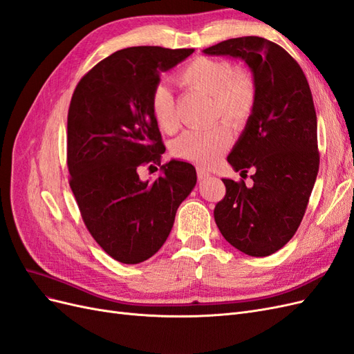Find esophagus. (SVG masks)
Listing matches in <instances>:
<instances>
[{
  "label": "esophagus",
  "mask_w": 354,
  "mask_h": 354,
  "mask_svg": "<svg viewBox=\"0 0 354 354\" xmlns=\"http://www.w3.org/2000/svg\"><path fill=\"white\" fill-rule=\"evenodd\" d=\"M196 173H198V178H199V180H205V178L211 177V174H209V171H207V169H203V168H198V169H196Z\"/></svg>",
  "instance_id": "esophagus-1"
}]
</instances>
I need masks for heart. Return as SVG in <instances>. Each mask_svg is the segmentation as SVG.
<instances>
[{
    "label": "heart",
    "instance_id": "1",
    "mask_svg": "<svg viewBox=\"0 0 354 354\" xmlns=\"http://www.w3.org/2000/svg\"><path fill=\"white\" fill-rule=\"evenodd\" d=\"M176 81L186 88L207 93L212 97V115L221 116L229 124L239 127L250 120L259 87L254 73L248 68L234 66L229 60L195 57L176 73ZM149 106L159 130L173 133L177 128L174 95L165 84H158L152 90ZM230 142V133L224 124L209 130H192L176 138L171 152L178 159L199 165H209L221 155Z\"/></svg>",
    "mask_w": 354,
    "mask_h": 354
}]
</instances>
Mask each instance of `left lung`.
<instances>
[{
    "label": "left lung",
    "instance_id": "obj_1",
    "mask_svg": "<svg viewBox=\"0 0 354 354\" xmlns=\"http://www.w3.org/2000/svg\"><path fill=\"white\" fill-rule=\"evenodd\" d=\"M203 53L245 60L257 80L255 109L227 156L242 177L254 169V185L223 178L226 195L214 208V218L234 248L267 257L295 234L317 177L313 95L295 59L269 39L232 38Z\"/></svg>",
    "mask_w": 354,
    "mask_h": 354
}]
</instances>
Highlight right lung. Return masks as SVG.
<instances>
[{
	"mask_svg": "<svg viewBox=\"0 0 354 354\" xmlns=\"http://www.w3.org/2000/svg\"><path fill=\"white\" fill-rule=\"evenodd\" d=\"M194 48L130 47L84 75L68 112L69 185L85 227L113 260L151 259L173 229L177 208L196 185L195 167L169 160L162 176L142 181V165L165 152L149 99L159 73ZM152 167V165H151Z\"/></svg>",
	"mask_w": 354,
	"mask_h": 354,
	"instance_id": "1",
	"label": "right lung"
}]
</instances>
